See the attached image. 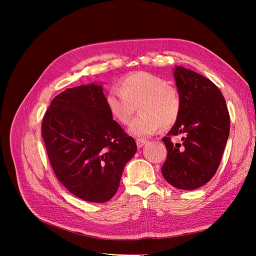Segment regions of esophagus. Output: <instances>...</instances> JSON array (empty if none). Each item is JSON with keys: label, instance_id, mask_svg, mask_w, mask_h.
I'll return each mask as SVG.
<instances>
[{"label": "esophagus", "instance_id": "34e87169", "mask_svg": "<svg viewBox=\"0 0 256 256\" xmlns=\"http://www.w3.org/2000/svg\"><path fill=\"white\" fill-rule=\"evenodd\" d=\"M136 146L138 147V148H141V147H142L144 144L147 143V141L144 140V138H136Z\"/></svg>", "mask_w": 256, "mask_h": 256}]
</instances>
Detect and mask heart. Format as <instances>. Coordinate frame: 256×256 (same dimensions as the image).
I'll return each mask as SVG.
<instances>
[{
  "instance_id": "obj_1",
  "label": "heart",
  "mask_w": 256,
  "mask_h": 256,
  "mask_svg": "<svg viewBox=\"0 0 256 256\" xmlns=\"http://www.w3.org/2000/svg\"><path fill=\"white\" fill-rule=\"evenodd\" d=\"M106 104L112 118L122 125H128L138 108L140 114L130 126V132L136 136H152L160 126L171 127L182 111V98L177 88L159 76L146 72L122 78L118 90L108 92Z\"/></svg>"
}]
</instances>
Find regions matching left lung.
<instances>
[{
  "instance_id": "1",
  "label": "left lung",
  "mask_w": 256,
  "mask_h": 256,
  "mask_svg": "<svg viewBox=\"0 0 256 256\" xmlns=\"http://www.w3.org/2000/svg\"><path fill=\"white\" fill-rule=\"evenodd\" d=\"M176 86L182 111L166 136L168 157L161 168L166 180L182 190H194L212 180L230 134V114L221 90L202 74L177 66ZM182 136L180 144L170 138Z\"/></svg>"
}]
</instances>
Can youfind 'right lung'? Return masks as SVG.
<instances>
[{"mask_svg": "<svg viewBox=\"0 0 256 256\" xmlns=\"http://www.w3.org/2000/svg\"><path fill=\"white\" fill-rule=\"evenodd\" d=\"M42 134L58 180L76 198L104 203L120 187L136 144L108 110L100 85H81L56 96Z\"/></svg>", "mask_w": 256, "mask_h": 256, "instance_id": "add662e5", "label": "right lung"}]
</instances>
